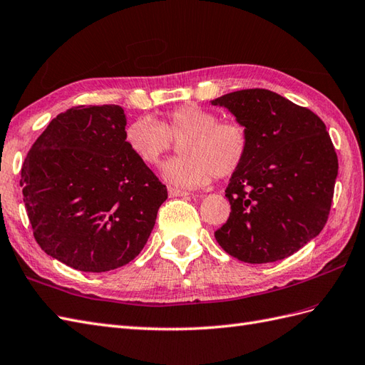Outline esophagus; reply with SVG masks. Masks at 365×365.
Segmentation results:
<instances>
[{
    "label": "esophagus",
    "mask_w": 365,
    "mask_h": 365,
    "mask_svg": "<svg viewBox=\"0 0 365 365\" xmlns=\"http://www.w3.org/2000/svg\"><path fill=\"white\" fill-rule=\"evenodd\" d=\"M168 192H170V197H188L190 195V192H186L179 188H174V186H170V188H168Z\"/></svg>",
    "instance_id": "obj_1"
}]
</instances>
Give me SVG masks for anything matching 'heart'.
Listing matches in <instances>:
<instances>
[{
  "mask_svg": "<svg viewBox=\"0 0 365 365\" xmlns=\"http://www.w3.org/2000/svg\"><path fill=\"white\" fill-rule=\"evenodd\" d=\"M125 143L140 162L158 166L175 145L180 157L163 166V179L185 188H200L212 177L225 179L240 170L248 155V129L236 120H219L199 105H182L154 121L140 117L125 128Z\"/></svg>",
  "mask_w": 365,
  "mask_h": 365,
  "instance_id": "obj_1",
  "label": "heart"
}]
</instances>
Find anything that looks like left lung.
Segmentation results:
<instances>
[{
    "instance_id": "obj_1",
    "label": "left lung",
    "mask_w": 365,
    "mask_h": 365,
    "mask_svg": "<svg viewBox=\"0 0 365 365\" xmlns=\"http://www.w3.org/2000/svg\"><path fill=\"white\" fill-rule=\"evenodd\" d=\"M248 129L244 165L225 195L231 212L214 236L232 257L268 264L292 256L329 219L338 155L324 121L268 89H244L211 101Z\"/></svg>"
}]
</instances>
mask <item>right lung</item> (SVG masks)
<instances>
[{
  "label": "right lung",
  "instance_id": "obj_1",
  "mask_svg": "<svg viewBox=\"0 0 365 365\" xmlns=\"http://www.w3.org/2000/svg\"><path fill=\"white\" fill-rule=\"evenodd\" d=\"M117 105L61 112L21 168L24 205L46 255L88 273L129 264L168 199L166 186L125 143Z\"/></svg>",
  "mask_w": 365,
  "mask_h": 365
}]
</instances>
